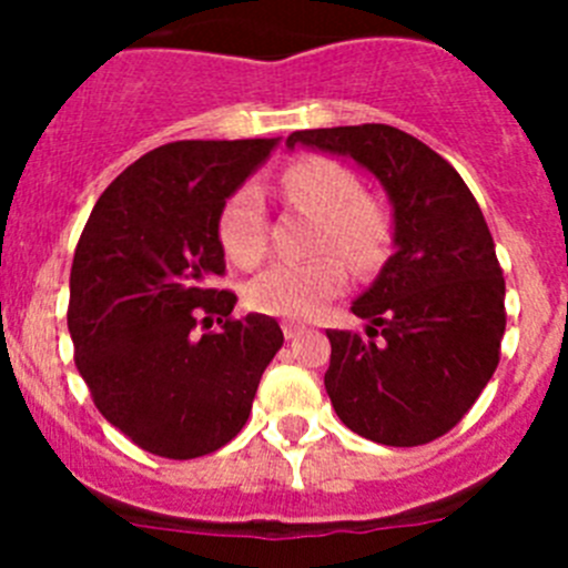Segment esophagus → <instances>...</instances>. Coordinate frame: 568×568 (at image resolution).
<instances>
[{"instance_id": "obj_1", "label": "esophagus", "mask_w": 568, "mask_h": 568, "mask_svg": "<svg viewBox=\"0 0 568 568\" xmlns=\"http://www.w3.org/2000/svg\"><path fill=\"white\" fill-rule=\"evenodd\" d=\"M281 329H284V338L293 341L295 335H301L307 327H304V324H298V321H284V327H281Z\"/></svg>"}]
</instances>
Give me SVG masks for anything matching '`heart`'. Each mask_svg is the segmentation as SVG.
Instances as JSON below:
<instances>
[{"label": "heart", "instance_id": "b5f03b06", "mask_svg": "<svg viewBox=\"0 0 568 568\" xmlns=\"http://www.w3.org/2000/svg\"><path fill=\"white\" fill-rule=\"evenodd\" d=\"M281 195L295 207L318 215L315 250H335L366 270L378 264L386 244V219L361 199V184L344 164L304 159L281 173ZM219 241L239 267L258 264L267 250V215L255 184H241L219 213ZM346 287L344 261L333 253L307 261H278L247 284L250 307L281 318H313Z\"/></svg>", "mask_w": 568, "mask_h": 568}]
</instances>
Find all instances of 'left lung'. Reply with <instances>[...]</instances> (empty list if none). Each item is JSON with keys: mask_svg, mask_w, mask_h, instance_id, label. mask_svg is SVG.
Here are the masks:
<instances>
[{"mask_svg": "<svg viewBox=\"0 0 568 568\" xmlns=\"http://www.w3.org/2000/svg\"><path fill=\"white\" fill-rule=\"evenodd\" d=\"M287 148L353 159L393 207V247L353 313L364 335L329 329L324 386L353 433L420 446L449 433L500 358L504 273L475 195L435 150L389 124L298 130Z\"/></svg>", "mask_w": 568, "mask_h": 568, "instance_id": "obj_1", "label": "left lung"}]
</instances>
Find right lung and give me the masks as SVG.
<instances>
[{"instance_id": "right-lung-1", "label": "right lung", "mask_w": 568, "mask_h": 568, "mask_svg": "<svg viewBox=\"0 0 568 568\" xmlns=\"http://www.w3.org/2000/svg\"><path fill=\"white\" fill-rule=\"evenodd\" d=\"M278 139L170 142L130 164L82 230L68 329L99 413L159 458L187 460L241 433L284 344L278 321L230 318L219 213ZM220 329L194 335V321Z\"/></svg>"}]
</instances>
